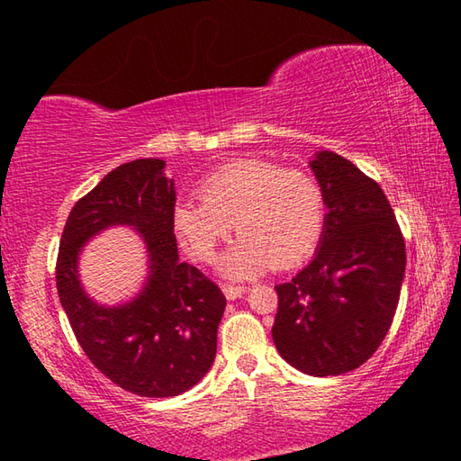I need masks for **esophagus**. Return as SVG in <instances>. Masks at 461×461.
<instances>
[{
  "instance_id": "esophagus-1",
  "label": "esophagus",
  "mask_w": 461,
  "mask_h": 461,
  "mask_svg": "<svg viewBox=\"0 0 461 461\" xmlns=\"http://www.w3.org/2000/svg\"><path fill=\"white\" fill-rule=\"evenodd\" d=\"M246 291H248V288L240 286V285H223V294H225V299H228V301L240 299V296L244 294Z\"/></svg>"
}]
</instances>
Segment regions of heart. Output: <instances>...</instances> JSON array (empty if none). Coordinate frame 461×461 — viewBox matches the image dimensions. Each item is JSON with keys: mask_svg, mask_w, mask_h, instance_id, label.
<instances>
[{"mask_svg": "<svg viewBox=\"0 0 461 461\" xmlns=\"http://www.w3.org/2000/svg\"><path fill=\"white\" fill-rule=\"evenodd\" d=\"M199 197L201 203H176L175 233L194 258L213 262L236 225L241 240L221 264L231 278L293 268L307 260L321 241L325 191L305 168L238 158L203 178Z\"/></svg>", "mask_w": 461, "mask_h": 461, "instance_id": "b5f03b06", "label": "heart"}]
</instances>
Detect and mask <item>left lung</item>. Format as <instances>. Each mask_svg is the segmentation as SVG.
Wrapping results in <instances>:
<instances>
[{
  "instance_id": "obj_1",
  "label": "left lung",
  "mask_w": 461,
  "mask_h": 461,
  "mask_svg": "<svg viewBox=\"0 0 461 461\" xmlns=\"http://www.w3.org/2000/svg\"><path fill=\"white\" fill-rule=\"evenodd\" d=\"M327 217L319 252L291 283L275 286L272 339L311 376H339L370 360L393 325L404 276V238L380 185L348 158L311 160Z\"/></svg>"
}]
</instances>
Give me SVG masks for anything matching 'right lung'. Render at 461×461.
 <instances>
[{"mask_svg": "<svg viewBox=\"0 0 461 461\" xmlns=\"http://www.w3.org/2000/svg\"><path fill=\"white\" fill-rule=\"evenodd\" d=\"M175 203L165 160L126 162L75 203L57 258L59 299L85 356L113 384L150 399L181 394L205 376L225 311L221 288L178 262ZM115 222L134 224L143 233L151 276L136 302L105 310L82 293L76 256L91 235Z\"/></svg>", "mask_w": 461, "mask_h": 461, "instance_id": "obj_1", "label": "right lung"}]
</instances>
